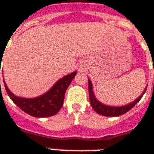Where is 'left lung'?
<instances>
[{
	"label": "left lung",
	"mask_w": 154,
	"mask_h": 154,
	"mask_svg": "<svg viewBox=\"0 0 154 154\" xmlns=\"http://www.w3.org/2000/svg\"><path fill=\"white\" fill-rule=\"evenodd\" d=\"M88 81H89V101H90L92 107H93L95 112H97L98 114L105 116V117H118V116L123 115L124 113L129 111L132 108H134V106L136 105L137 103L141 100V97H143L144 94L146 93V88H147V85H146V87L144 89L143 93L141 94V96H139L134 101H132V102L129 103L127 105H122V106H112V105H105V104H103L96 98V97L94 95V87H93L91 80L89 78Z\"/></svg>",
	"instance_id": "8db88e82"
}]
</instances>
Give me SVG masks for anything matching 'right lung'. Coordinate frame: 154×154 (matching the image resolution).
<instances>
[{
  "instance_id": "add662e5",
  "label": "right lung",
  "mask_w": 154,
  "mask_h": 154,
  "mask_svg": "<svg viewBox=\"0 0 154 154\" xmlns=\"http://www.w3.org/2000/svg\"><path fill=\"white\" fill-rule=\"evenodd\" d=\"M76 74H77V71H74L63 77L62 78H60L46 93H45L41 96L32 97V98L16 96L6 85L5 80H4V84L6 92L11 100L20 109L32 117H47L55 115L61 109L64 103L65 91Z\"/></svg>"
}]
</instances>
